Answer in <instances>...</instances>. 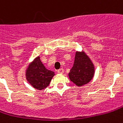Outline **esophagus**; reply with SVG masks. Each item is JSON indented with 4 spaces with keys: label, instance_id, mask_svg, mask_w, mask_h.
Returning <instances> with one entry per match:
<instances>
[{
    "label": "esophagus",
    "instance_id": "obj_1",
    "mask_svg": "<svg viewBox=\"0 0 123 123\" xmlns=\"http://www.w3.org/2000/svg\"><path fill=\"white\" fill-rule=\"evenodd\" d=\"M58 73H59V74H63L64 73V69L62 68L58 69Z\"/></svg>",
    "mask_w": 123,
    "mask_h": 123
}]
</instances>
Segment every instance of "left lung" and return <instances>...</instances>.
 <instances>
[{
  "label": "left lung",
  "mask_w": 123,
  "mask_h": 123,
  "mask_svg": "<svg viewBox=\"0 0 123 123\" xmlns=\"http://www.w3.org/2000/svg\"><path fill=\"white\" fill-rule=\"evenodd\" d=\"M94 74L95 66L90 58L83 51H76L73 67L68 74L70 81L81 87L89 83Z\"/></svg>",
  "instance_id": "left-lung-1"
}]
</instances>
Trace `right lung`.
I'll return each instance as SVG.
<instances>
[{
	"instance_id": "1",
	"label": "right lung",
	"mask_w": 123,
	"mask_h": 123,
	"mask_svg": "<svg viewBox=\"0 0 123 123\" xmlns=\"http://www.w3.org/2000/svg\"><path fill=\"white\" fill-rule=\"evenodd\" d=\"M54 75V72L45 68L40 60V56L36 57L29 63L25 70L26 80L37 90L45 89Z\"/></svg>"
}]
</instances>
